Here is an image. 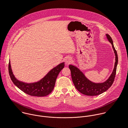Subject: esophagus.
<instances>
[{"label": "esophagus", "mask_w": 128, "mask_h": 128, "mask_svg": "<svg viewBox=\"0 0 128 128\" xmlns=\"http://www.w3.org/2000/svg\"><path fill=\"white\" fill-rule=\"evenodd\" d=\"M72 58L68 57V58L66 59V64H69L70 63V62H72Z\"/></svg>", "instance_id": "esophagus-1"}]
</instances>
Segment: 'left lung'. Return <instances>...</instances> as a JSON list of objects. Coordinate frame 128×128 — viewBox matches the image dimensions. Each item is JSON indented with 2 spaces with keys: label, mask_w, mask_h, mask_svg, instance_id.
Returning <instances> with one entry per match:
<instances>
[{
  "label": "left lung",
  "mask_w": 128,
  "mask_h": 128,
  "mask_svg": "<svg viewBox=\"0 0 128 128\" xmlns=\"http://www.w3.org/2000/svg\"><path fill=\"white\" fill-rule=\"evenodd\" d=\"M106 36L112 45L116 56V62L113 72L110 78L106 82L102 83L97 84L92 82L87 79L83 73L78 68L72 65L69 66L73 83L78 91L84 94L90 96L98 95L107 90L114 82L116 74L118 57L111 37L108 34H106Z\"/></svg>",
  "instance_id": "obj_1"
}]
</instances>
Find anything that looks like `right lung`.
<instances>
[{
	"instance_id": "obj_1",
	"label": "right lung",
	"mask_w": 128,
	"mask_h": 128,
	"mask_svg": "<svg viewBox=\"0 0 128 128\" xmlns=\"http://www.w3.org/2000/svg\"><path fill=\"white\" fill-rule=\"evenodd\" d=\"M64 66V62L60 64L50 71L39 82L32 84L20 82L15 78L12 72L10 61L8 64V71L14 84L22 92L32 96H44L49 94L52 91L58 76Z\"/></svg>"
}]
</instances>
